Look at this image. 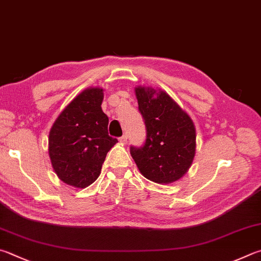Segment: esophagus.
<instances>
[{"label": "esophagus", "mask_w": 261, "mask_h": 261, "mask_svg": "<svg viewBox=\"0 0 261 261\" xmlns=\"http://www.w3.org/2000/svg\"><path fill=\"white\" fill-rule=\"evenodd\" d=\"M126 135H123L122 137H120V138H118V140H120V143H122V144H125L126 143Z\"/></svg>", "instance_id": "1"}]
</instances>
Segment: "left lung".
Instances as JSON below:
<instances>
[{"label": "left lung", "instance_id": "1", "mask_svg": "<svg viewBox=\"0 0 261 261\" xmlns=\"http://www.w3.org/2000/svg\"><path fill=\"white\" fill-rule=\"evenodd\" d=\"M146 124V143L130 147L132 159L145 178L156 184L177 181L191 168L196 153L192 118L163 90L135 88Z\"/></svg>", "mask_w": 261, "mask_h": 261}]
</instances>
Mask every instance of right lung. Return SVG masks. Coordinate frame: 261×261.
Here are the masks:
<instances>
[{
  "mask_svg": "<svg viewBox=\"0 0 261 261\" xmlns=\"http://www.w3.org/2000/svg\"><path fill=\"white\" fill-rule=\"evenodd\" d=\"M103 90L88 88L57 117L49 134V156L60 180L76 188L94 182L106 155L117 139L108 136L101 110Z\"/></svg>",
  "mask_w": 261,
  "mask_h": 261,
  "instance_id": "1",
  "label": "right lung"
}]
</instances>
